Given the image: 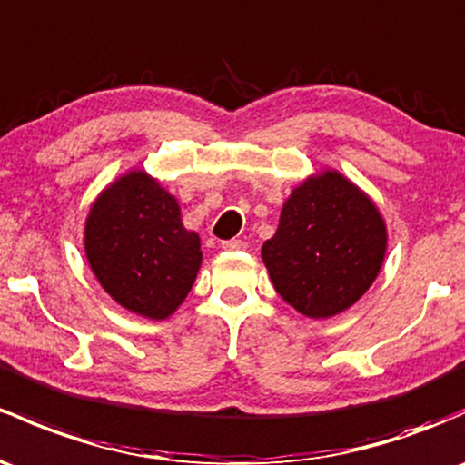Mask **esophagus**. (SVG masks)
Masks as SVG:
<instances>
[{
  "label": "esophagus",
  "instance_id": "1",
  "mask_svg": "<svg viewBox=\"0 0 465 465\" xmlns=\"http://www.w3.org/2000/svg\"><path fill=\"white\" fill-rule=\"evenodd\" d=\"M220 245H223V249H229V252H238V249L247 247L245 241H236V238H233V241H223Z\"/></svg>",
  "mask_w": 465,
  "mask_h": 465
}]
</instances>
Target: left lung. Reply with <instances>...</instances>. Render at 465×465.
Listing matches in <instances>:
<instances>
[{
    "label": "left lung",
    "instance_id": "left-lung-1",
    "mask_svg": "<svg viewBox=\"0 0 465 465\" xmlns=\"http://www.w3.org/2000/svg\"><path fill=\"white\" fill-rule=\"evenodd\" d=\"M385 256L376 207L341 173L294 189L262 261L282 301L310 319L348 310L374 282Z\"/></svg>",
    "mask_w": 465,
    "mask_h": 465
}]
</instances>
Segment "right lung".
<instances>
[{
    "mask_svg": "<svg viewBox=\"0 0 465 465\" xmlns=\"http://www.w3.org/2000/svg\"><path fill=\"white\" fill-rule=\"evenodd\" d=\"M86 258L106 292L126 310L167 319L192 290L200 238L180 209L143 171L111 184L86 218Z\"/></svg>",
    "mask_w": 465,
    "mask_h": 465,
    "instance_id": "1",
    "label": "right lung"
}]
</instances>
